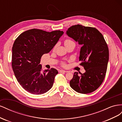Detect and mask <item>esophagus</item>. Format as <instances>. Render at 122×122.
Wrapping results in <instances>:
<instances>
[{"label":"esophagus","instance_id":"esophagus-1","mask_svg":"<svg viewBox=\"0 0 122 122\" xmlns=\"http://www.w3.org/2000/svg\"><path fill=\"white\" fill-rule=\"evenodd\" d=\"M68 71H65V70H60V72H61V73H62V72H65V73H66V72H67Z\"/></svg>","mask_w":122,"mask_h":122}]
</instances>
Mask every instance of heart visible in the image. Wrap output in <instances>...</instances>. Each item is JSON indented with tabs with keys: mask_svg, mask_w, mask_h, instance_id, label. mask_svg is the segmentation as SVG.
<instances>
[{
	"mask_svg": "<svg viewBox=\"0 0 122 122\" xmlns=\"http://www.w3.org/2000/svg\"><path fill=\"white\" fill-rule=\"evenodd\" d=\"M72 42H74L73 41H72L71 40H70V39H66V40H65V41H64V43H65V46L67 45H68V44H70V43H72ZM61 65L62 66V67H66V62H65V61H61Z\"/></svg>",
	"mask_w": 122,
	"mask_h": 122,
	"instance_id": "heart-1",
	"label": "heart"
}]
</instances>
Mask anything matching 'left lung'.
<instances>
[{"label": "left lung", "instance_id": "8db88e82", "mask_svg": "<svg viewBox=\"0 0 122 122\" xmlns=\"http://www.w3.org/2000/svg\"><path fill=\"white\" fill-rule=\"evenodd\" d=\"M67 34L82 45L80 65L86 70L80 76L78 72L74 73L70 86L79 93H91L101 86L105 77L109 60L107 44L101 33L95 27L73 25L68 29Z\"/></svg>", "mask_w": 122, "mask_h": 122}]
</instances>
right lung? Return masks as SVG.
Wrapping results in <instances>:
<instances>
[{"mask_svg":"<svg viewBox=\"0 0 122 122\" xmlns=\"http://www.w3.org/2000/svg\"><path fill=\"white\" fill-rule=\"evenodd\" d=\"M64 34L61 30L48 32L31 29L22 33L12 47V67L18 82L25 90L34 95L46 93L52 87L57 70L42 71L40 61L49 52Z\"/></svg>","mask_w":122,"mask_h":122,"instance_id":"1","label":"right lung"}]
</instances>
